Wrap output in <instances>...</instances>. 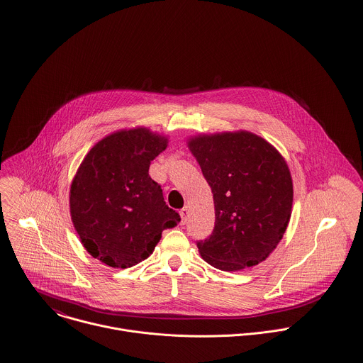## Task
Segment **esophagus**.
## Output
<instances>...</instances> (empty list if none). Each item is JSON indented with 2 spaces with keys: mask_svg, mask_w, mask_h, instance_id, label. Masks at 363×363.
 Here are the masks:
<instances>
[{
  "mask_svg": "<svg viewBox=\"0 0 363 363\" xmlns=\"http://www.w3.org/2000/svg\"><path fill=\"white\" fill-rule=\"evenodd\" d=\"M179 215H181V223L184 225V223L186 222V218H188V208H186V206L182 208V209L179 211Z\"/></svg>",
  "mask_w": 363,
  "mask_h": 363,
  "instance_id": "esophagus-1",
  "label": "esophagus"
}]
</instances>
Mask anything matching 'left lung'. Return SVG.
Wrapping results in <instances>:
<instances>
[{"label": "left lung", "mask_w": 363, "mask_h": 363, "mask_svg": "<svg viewBox=\"0 0 363 363\" xmlns=\"http://www.w3.org/2000/svg\"><path fill=\"white\" fill-rule=\"evenodd\" d=\"M186 144L215 205V228L196 244L202 259L228 272L265 261L292 213L294 185L285 158L250 131L201 134Z\"/></svg>", "instance_id": "obj_1"}]
</instances>
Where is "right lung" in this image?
Instances as JSON below:
<instances>
[{
    "mask_svg": "<svg viewBox=\"0 0 363 363\" xmlns=\"http://www.w3.org/2000/svg\"><path fill=\"white\" fill-rule=\"evenodd\" d=\"M168 138L145 127L115 131L85 155L69 189V212L86 252L111 268L147 259L178 212L168 208L150 177L151 161Z\"/></svg>",
    "mask_w": 363,
    "mask_h": 363,
    "instance_id": "obj_1",
    "label": "right lung"
}]
</instances>
